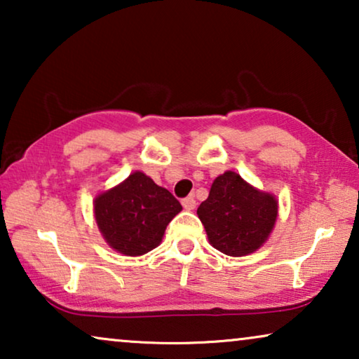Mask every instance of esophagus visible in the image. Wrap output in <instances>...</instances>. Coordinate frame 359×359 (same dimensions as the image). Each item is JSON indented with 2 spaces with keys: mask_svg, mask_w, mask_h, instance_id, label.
I'll return each mask as SVG.
<instances>
[{
  "mask_svg": "<svg viewBox=\"0 0 359 359\" xmlns=\"http://www.w3.org/2000/svg\"><path fill=\"white\" fill-rule=\"evenodd\" d=\"M183 208L186 209V210H193L194 208H196V199H194V196H188V198H184L183 199Z\"/></svg>",
  "mask_w": 359,
  "mask_h": 359,
  "instance_id": "1",
  "label": "esophagus"
}]
</instances>
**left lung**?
Listing matches in <instances>:
<instances>
[{
    "instance_id": "obj_1",
    "label": "left lung",
    "mask_w": 359,
    "mask_h": 359,
    "mask_svg": "<svg viewBox=\"0 0 359 359\" xmlns=\"http://www.w3.org/2000/svg\"><path fill=\"white\" fill-rule=\"evenodd\" d=\"M198 215L215 250L229 257H245L263 247L271 235L278 199L229 170L214 180Z\"/></svg>"
}]
</instances>
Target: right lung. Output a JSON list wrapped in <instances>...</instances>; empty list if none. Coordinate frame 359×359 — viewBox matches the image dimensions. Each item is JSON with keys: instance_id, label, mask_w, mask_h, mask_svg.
I'll return each instance as SVG.
<instances>
[{"instance_id": "right-lung-1", "label": "right lung", "mask_w": 359, "mask_h": 359, "mask_svg": "<svg viewBox=\"0 0 359 359\" xmlns=\"http://www.w3.org/2000/svg\"><path fill=\"white\" fill-rule=\"evenodd\" d=\"M181 209L180 201L168 189L155 184L142 171H134L93 201L102 238L126 257H140L158 247L166 225Z\"/></svg>"}]
</instances>
